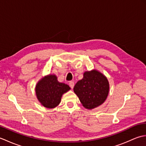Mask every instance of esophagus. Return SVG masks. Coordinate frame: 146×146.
<instances>
[{"instance_id":"1","label":"esophagus","mask_w":146,"mask_h":146,"mask_svg":"<svg viewBox=\"0 0 146 146\" xmlns=\"http://www.w3.org/2000/svg\"><path fill=\"white\" fill-rule=\"evenodd\" d=\"M69 85H70V86L71 88H73L74 85H75V83H74L73 82H72V81H71L69 83Z\"/></svg>"}]
</instances>
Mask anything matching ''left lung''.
I'll return each mask as SVG.
<instances>
[{"label": "left lung", "mask_w": 146, "mask_h": 146, "mask_svg": "<svg viewBox=\"0 0 146 146\" xmlns=\"http://www.w3.org/2000/svg\"><path fill=\"white\" fill-rule=\"evenodd\" d=\"M73 90L83 107L93 109L106 100L109 92V83L106 76L97 70L85 71L83 78L76 83Z\"/></svg>", "instance_id": "left-lung-1"}]
</instances>
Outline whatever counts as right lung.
Wrapping results in <instances>:
<instances>
[{
	"label": "right lung",
	"instance_id": "obj_1",
	"mask_svg": "<svg viewBox=\"0 0 146 146\" xmlns=\"http://www.w3.org/2000/svg\"><path fill=\"white\" fill-rule=\"evenodd\" d=\"M70 90L68 85L58 81L54 75H49L40 80L36 86L38 100L44 107L53 108L60 104L62 95Z\"/></svg>",
	"mask_w": 146,
	"mask_h": 146
}]
</instances>
